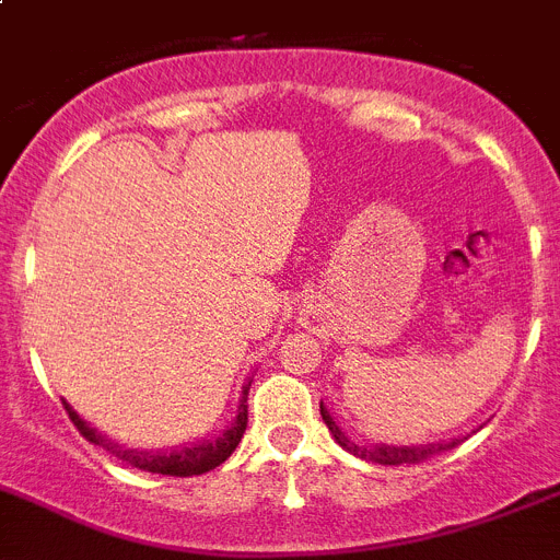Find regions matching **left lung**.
I'll return each instance as SVG.
<instances>
[{
	"instance_id": "left-lung-1",
	"label": "left lung",
	"mask_w": 560,
	"mask_h": 560,
	"mask_svg": "<svg viewBox=\"0 0 560 560\" xmlns=\"http://www.w3.org/2000/svg\"><path fill=\"white\" fill-rule=\"evenodd\" d=\"M320 417L327 422V428L332 431L335 442L340 448H347L349 454L361 456L366 462H377V465H417V462H425L428 456L440 454V451H448L459 445V440L454 442H434V445H402V448H395V445H372V448H363V445H354L343 431L338 428V422L332 420V415L327 411V406L320 402Z\"/></svg>"
}]
</instances>
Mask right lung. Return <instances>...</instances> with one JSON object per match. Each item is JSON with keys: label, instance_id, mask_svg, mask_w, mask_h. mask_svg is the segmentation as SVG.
<instances>
[{"label": "right lung", "instance_id": "right-lung-1", "mask_svg": "<svg viewBox=\"0 0 560 560\" xmlns=\"http://www.w3.org/2000/svg\"><path fill=\"white\" fill-rule=\"evenodd\" d=\"M245 402H247V386H245V392H242L240 415H236V420L231 422V428H228V431H222V434L213 436V440L191 445V448L165 451V454L124 448V445L106 440V436L98 434L95 428L86 425V422L81 420V417H78L75 411L67 406V402H65V408H67V415H70L72 425L81 431V436H84V440H90V442H95V445H101V448H106L109 454L118 456L120 462H126V465H132V468H140V470H149V474H163V476H199V474H208V470H213V468H220L222 462H225L228 456L236 451V445H240L242 434H245V428H247Z\"/></svg>", "mask_w": 560, "mask_h": 560}]
</instances>
